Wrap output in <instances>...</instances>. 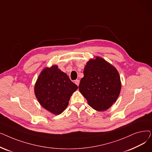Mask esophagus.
I'll use <instances>...</instances> for the list:
<instances>
[{"mask_svg":"<svg viewBox=\"0 0 152 152\" xmlns=\"http://www.w3.org/2000/svg\"><path fill=\"white\" fill-rule=\"evenodd\" d=\"M75 84L78 86H79V83H80V81H79V79H77V80H76V81H75Z\"/></svg>","mask_w":152,"mask_h":152,"instance_id":"1","label":"esophagus"}]
</instances>
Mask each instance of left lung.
Returning <instances> with one entry per match:
<instances>
[{"mask_svg":"<svg viewBox=\"0 0 152 152\" xmlns=\"http://www.w3.org/2000/svg\"><path fill=\"white\" fill-rule=\"evenodd\" d=\"M121 87L120 77L116 69L97 57L87 63L79 90L89 106L101 111L108 109L116 102Z\"/></svg>","mask_w":152,"mask_h":152,"instance_id":"obj_1","label":"left lung"}]
</instances>
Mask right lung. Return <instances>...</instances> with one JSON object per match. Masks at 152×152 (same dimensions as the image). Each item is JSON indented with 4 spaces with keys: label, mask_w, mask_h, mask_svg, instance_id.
I'll list each match as a JSON object with an SVG mask.
<instances>
[{
    "label": "right lung",
    "mask_w": 152,
    "mask_h": 152,
    "mask_svg": "<svg viewBox=\"0 0 152 152\" xmlns=\"http://www.w3.org/2000/svg\"><path fill=\"white\" fill-rule=\"evenodd\" d=\"M77 88L66 73L54 65L41 72L35 84L34 92L45 109L60 115L66 108L72 94Z\"/></svg>",
    "instance_id": "add662e5"
}]
</instances>
